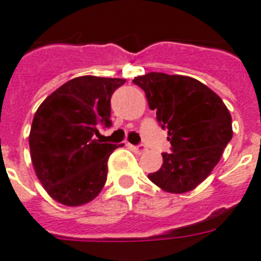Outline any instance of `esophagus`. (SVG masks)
I'll return each instance as SVG.
<instances>
[{
    "mask_svg": "<svg viewBox=\"0 0 261 261\" xmlns=\"http://www.w3.org/2000/svg\"><path fill=\"white\" fill-rule=\"evenodd\" d=\"M131 148H133L134 151H135L138 154H142V153H144V152H147V147H145L144 144L131 145Z\"/></svg>",
    "mask_w": 261,
    "mask_h": 261,
    "instance_id": "obj_1",
    "label": "esophagus"
}]
</instances>
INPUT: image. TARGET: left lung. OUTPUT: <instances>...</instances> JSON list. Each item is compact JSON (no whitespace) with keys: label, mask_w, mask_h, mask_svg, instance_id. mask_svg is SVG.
Returning a JSON list of instances; mask_svg holds the SVG:
<instances>
[{"label":"left lung","mask_w":261,"mask_h":261,"mask_svg":"<svg viewBox=\"0 0 261 261\" xmlns=\"http://www.w3.org/2000/svg\"><path fill=\"white\" fill-rule=\"evenodd\" d=\"M168 131L170 153L148 178L164 191L183 194L203 182L233 138L231 116L217 93L190 76L149 72L134 79Z\"/></svg>","instance_id":"1"}]
</instances>
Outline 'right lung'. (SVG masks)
Here are the masks:
<instances>
[{"mask_svg": "<svg viewBox=\"0 0 261 261\" xmlns=\"http://www.w3.org/2000/svg\"><path fill=\"white\" fill-rule=\"evenodd\" d=\"M125 79L86 75L49 95L35 113L30 149L37 178L56 201L82 205L104 187L108 159L123 144L100 143L98 127H110V98Z\"/></svg>", "mask_w": 261, "mask_h": 261, "instance_id": "obj_1", "label": "right lung"}]
</instances>
